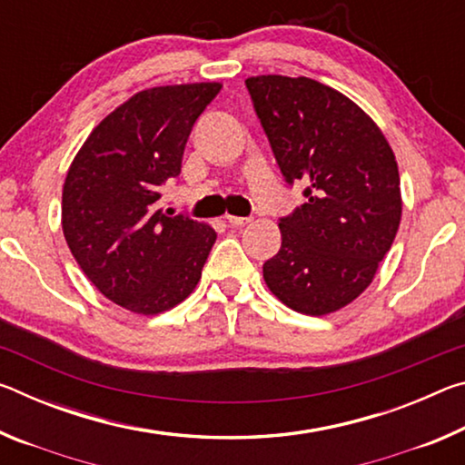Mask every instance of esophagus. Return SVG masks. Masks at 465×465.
<instances>
[{
  "mask_svg": "<svg viewBox=\"0 0 465 465\" xmlns=\"http://www.w3.org/2000/svg\"><path fill=\"white\" fill-rule=\"evenodd\" d=\"M225 219H227V223L233 225V227H242V225H246V223L252 222L250 217H238V215H225Z\"/></svg>",
  "mask_w": 465,
  "mask_h": 465,
  "instance_id": "1",
  "label": "esophagus"
}]
</instances>
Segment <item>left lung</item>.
Masks as SVG:
<instances>
[{"label":"left lung","instance_id":"8db88e82","mask_svg":"<svg viewBox=\"0 0 465 465\" xmlns=\"http://www.w3.org/2000/svg\"><path fill=\"white\" fill-rule=\"evenodd\" d=\"M246 88L302 207L282 217L281 250L262 266L272 295L308 316L344 308L371 285L396 238V155L363 108L310 77L256 75Z\"/></svg>","mask_w":465,"mask_h":465}]
</instances>
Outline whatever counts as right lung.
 <instances>
[{
    "label": "right lung",
    "instance_id": "obj_1",
    "mask_svg": "<svg viewBox=\"0 0 465 465\" xmlns=\"http://www.w3.org/2000/svg\"><path fill=\"white\" fill-rule=\"evenodd\" d=\"M222 84L137 92L102 119L63 184V235L85 277L110 302L155 316L193 293L217 233L157 209L160 186L180 174L194 121Z\"/></svg>",
    "mask_w": 465,
    "mask_h": 465
}]
</instances>
